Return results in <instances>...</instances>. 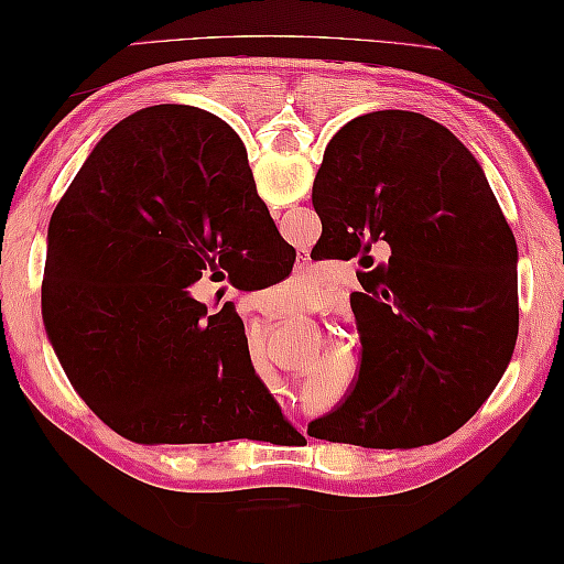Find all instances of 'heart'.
<instances>
[{
	"label": "heart",
	"instance_id": "heart-1",
	"mask_svg": "<svg viewBox=\"0 0 564 564\" xmlns=\"http://www.w3.org/2000/svg\"><path fill=\"white\" fill-rule=\"evenodd\" d=\"M295 282H297V276H295V274H292V276H290V280H288V288H284V290H288V292H290V295H297V292H300V288H297V284H295Z\"/></svg>",
	"mask_w": 564,
	"mask_h": 564
}]
</instances>
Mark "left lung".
I'll return each instance as SVG.
<instances>
[{"instance_id":"obj_1","label":"left lung","mask_w":564,"mask_h":564,"mask_svg":"<svg viewBox=\"0 0 564 564\" xmlns=\"http://www.w3.org/2000/svg\"><path fill=\"white\" fill-rule=\"evenodd\" d=\"M313 206L340 259L364 343L346 402L307 435L412 451L460 430L509 369L519 336V251L484 167L451 129L414 111H371L325 147Z\"/></svg>"}]
</instances>
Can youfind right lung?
Listing matches in <instances>:
<instances>
[{
    "instance_id": "add662e5",
    "label": "right lung",
    "mask_w": 564,
    "mask_h": 564,
    "mask_svg": "<svg viewBox=\"0 0 564 564\" xmlns=\"http://www.w3.org/2000/svg\"><path fill=\"white\" fill-rule=\"evenodd\" d=\"M292 264L234 129L195 106H147L101 137L51 218L47 340L132 443L284 445L302 435L254 373L241 317L187 288Z\"/></svg>"
}]
</instances>
